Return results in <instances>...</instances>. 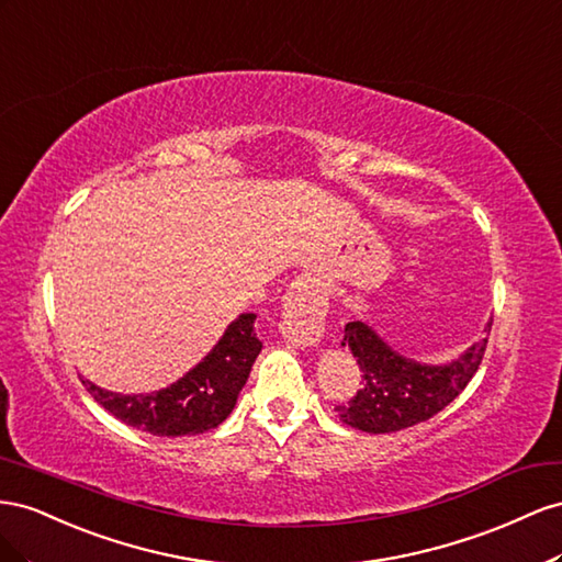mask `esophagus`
Returning a JSON list of instances; mask_svg holds the SVG:
<instances>
[{
	"mask_svg": "<svg viewBox=\"0 0 562 562\" xmlns=\"http://www.w3.org/2000/svg\"><path fill=\"white\" fill-rule=\"evenodd\" d=\"M327 294L325 286L311 272H303L284 294L280 331L294 346H315L323 339L327 317Z\"/></svg>",
	"mask_w": 562,
	"mask_h": 562,
	"instance_id": "1",
	"label": "esophagus"
}]
</instances>
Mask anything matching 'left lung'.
<instances>
[{
  "label": "left lung",
  "mask_w": 562,
  "mask_h": 562,
  "mask_svg": "<svg viewBox=\"0 0 562 562\" xmlns=\"http://www.w3.org/2000/svg\"><path fill=\"white\" fill-rule=\"evenodd\" d=\"M490 329L492 319L485 331L490 334ZM341 346H348L358 360L362 386L334 412L350 428L395 432L436 416L469 386L483 362L487 336L447 364H422L403 358L360 319L346 325Z\"/></svg>",
  "instance_id": "1"
}]
</instances>
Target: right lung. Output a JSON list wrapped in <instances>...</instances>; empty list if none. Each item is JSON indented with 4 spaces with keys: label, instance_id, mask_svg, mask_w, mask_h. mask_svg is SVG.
<instances>
[{
    "label": "right lung",
    "instance_id": "1",
    "mask_svg": "<svg viewBox=\"0 0 562 562\" xmlns=\"http://www.w3.org/2000/svg\"><path fill=\"white\" fill-rule=\"evenodd\" d=\"M254 313H243L228 325L221 341L200 364L150 395H122L93 386L82 379L95 403L126 426L148 430L153 436H198L226 422L237 395L247 383L251 364L261 352L254 331Z\"/></svg>",
    "mask_w": 562,
    "mask_h": 562
}]
</instances>
